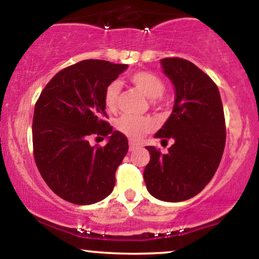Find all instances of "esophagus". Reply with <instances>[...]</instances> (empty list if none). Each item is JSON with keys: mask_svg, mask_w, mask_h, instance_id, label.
<instances>
[{"mask_svg": "<svg viewBox=\"0 0 259 259\" xmlns=\"http://www.w3.org/2000/svg\"><path fill=\"white\" fill-rule=\"evenodd\" d=\"M138 148H140L138 144H135V142H132V141L129 142V150L130 151H135V150H138Z\"/></svg>", "mask_w": 259, "mask_h": 259, "instance_id": "obj_1", "label": "esophagus"}]
</instances>
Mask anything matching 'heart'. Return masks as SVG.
I'll return each mask as SVG.
<instances>
[{
	"label": "heart",
	"instance_id": "heart-1",
	"mask_svg": "<svg viewBox=\"0 0 259 259\" xmlns=\"http://www.w3.org/2000/svg\"><path fill=\"white\" fill-rule=\"evenodd\" d=\"M129 80L139 89L145 96L152 99V105L164 106L168 99L164 96V81L156 73L135 72L130 74ZM120 94V82L112 81L106 86L103 92V103L108 111H114L118 106ZM115 126L121 134L132 140H141L145 135L152 132L154 121L150 117H135V115L124 114L115 121Z\"/></svg>",
	"mask_w": 259,
	"mask_h": 259
}]
</instances>
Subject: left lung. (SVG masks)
Segmentation results:
<instances>
[{"instance_id": "8db88e82", "label": "left lung", "mask_w": 259, "mask_h": 259, "mask_svg": "<svg viewBox=\"0 0 259 259\" xmlns=\"http://www.w3.org/2000/svg\"><path fill=\"white\" fill-rule=\"evenodd\" d=\"M175 88L170 117L156 138L174 144L163 154L147 146L150 162L144 179L153 197L180 202L194 197L212 180L225 147V118L218 86L206 73L184 58L160 59Z\"/></svg>"}]
</instances>
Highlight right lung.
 Returning <instances> with one entry per match:
<instances>
[{"label":"right lung","instance_id":"1","mask_svg":"<svg viewBox=\"0 0 259 259\" xmlns=\"http://www.w3.org/2000/svg\"><path fill=\"white\" fill-rule=\"evenodd\" d=\"M127 68L85 59L64 68L45 86L32 118L34 158L42 179L63 200L92 204L115 185V171L127 152V139L106 119L103 92ZM109 136L105 147L88 140Z\"/></svg>","mask_w":259,"mask_h":259}]
</instances>
